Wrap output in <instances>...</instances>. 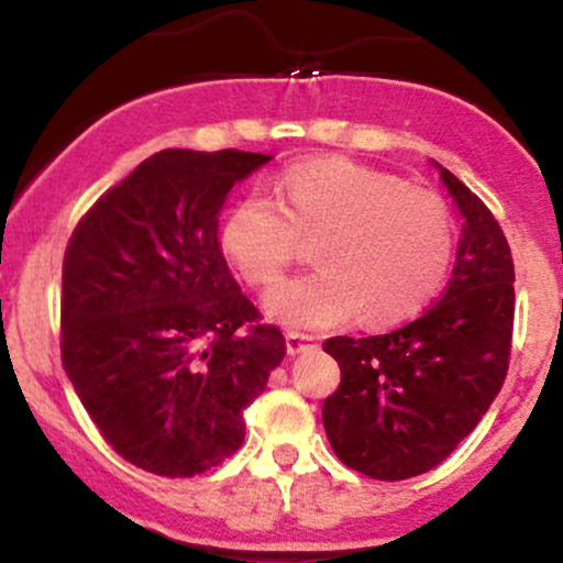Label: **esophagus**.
Masks as SVG:
<instances>
[{
    "label": "esophagus",
    "instance_id": "esophagus-1",
    "mask_svg": "<svg viewBox=\"0 0 563 563\" xmlns=\"http://www.w3.org/2000/svg\"><path fill=\"white\" fill-rule=\"evenodd\" d=\"M286 349H288L290 357H296V354L309 352V349H314V339H312V335H307V333L290 331V333L286 335Z\"/></svg>",
    "mask_w": 563,
    "mask_h": 563
}]
</instances>
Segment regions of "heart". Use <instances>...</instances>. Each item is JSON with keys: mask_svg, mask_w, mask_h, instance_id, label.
Instances as JSON below:
<instances>
[{"mask_svg": "<svg viewBox=\"0 0 563 563\" xmlns=\"http://www.w3.org/2000/svg\"><path fill=\"white\" fill-rule=\"evenodd\" d=\"M280 200L249 192L222 224V249L251 286L280 283L301 235H322V269L267 296V314L299 331H322L363 309L371 325L416 318L442 288L455 222L442 198L397 174L349 158L301 161L280 179Z\"/></svg>", "mask_w": 563, "mask_h": 563, "instance_id": "b5f03b06", "label": "heart"}]
</instances>
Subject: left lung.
<instances>
[{
	"mask_svg": "<svg viewBox=\"0 0 563 563\" xmlns=\"http://www.w3.org/2000/svg\"><path fill=\"white\" fill-rule=\"evenodd\" d=\"M431 164L463 219L442 299L391 333L322 344L341 367L339 389L322 402L328 442L341 463L371 479L399 482L439 466L476 429L508 373V241L487 206Z\"/></svg>",
	"mask_w": 563,
	"mask_h": 563,
	"instance_id": "8db88e82",
	"label": "left lung"
}]
</instances>
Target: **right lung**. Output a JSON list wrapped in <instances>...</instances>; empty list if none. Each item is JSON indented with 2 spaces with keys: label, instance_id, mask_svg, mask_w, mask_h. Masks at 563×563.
<instances>
[{
  "label": "right lung",
  "instance_id": "1",
  "mask_svg": "<svg viewBox=\"0 0 563 563\" xmlns=\"http://www.w3.org/2000/svg\"><path fill=\"white\" fill-rule=\"evenodd\" d=\"M273 156L169 147L106 192L63 260L60 354L106 442L158 476H196L243 444V410L286 339L230 275L219 211Z\"/></svg>",
  "mask_w": 563,
  "mask_h": 563
}]
</instances>
